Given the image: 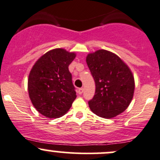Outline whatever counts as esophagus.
Masks as SVG:
<instances>
[{
    "mask_svg": "<svg viewBox=\"0 0 160 160\" xmlns=\"http://www.w3.org/2000/svg\"><path fill=\"white\" fill-rule=\"evenodd\" d=\"M83 92V88H79L78 90H77V92H78L79 94H82Z\"/></svg>",
    "mask_w": 160,
    "mask_h": 160,
    "instance_id": "34e87169",
    "label": "esophagus"
}]
</instances>
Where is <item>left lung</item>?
<instances>
[{
	"label": "left lung",
	"mask_w": 160,
	"mask_h": 160,
	"mask_svg": "<svg viewBox=\"0 0 160 160\" xmlns=\"http://www.w3.org/2000/svg\"><path fill=\"white\" fill-rule=\"evenodd\" d=\"M87 64L96 83V92L88 102L92 112L112 118L123 112L132 100L134 80L128 67L116 54L99 50L87 57Z\"/></svg>",
	"instance_id": "left-lung-1"
}]
</instances>
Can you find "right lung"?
Returning <instances> with one entry per match:
<instances>
[{
	"instance_id": "1",
	"label": "right lung",
	"mask_w": 160,
	"mask_h": 160,
	"mask_svg": "<svg viewBox=\"0 0 160 160\" xmlns=\"http://www.w3.org/2000/svg\"><path fill=\"white\" fill-rule=\"evenodd\" d=\"M76 54L56 48L42 56L32 68L28 90L37 111L49 118L68 112L76 99V91L69 71Z\"/></svg>"
}]
</instances>
